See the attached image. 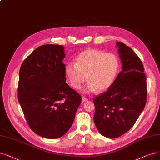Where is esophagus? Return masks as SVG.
<instances>
[{
  "mask_svg": "<svg viewBox=\"0 0 160 160\" xmlns=\"http://www.w3.org/2000/svg\"><path fill=\"white\" fill-rule=\"evenodd\" d=\"M88 101V99L86 98L85 97L83 96V97H82V102H86V101Z\"/></svg>",
  "mask_w": 160,
  "mask_h": 160,
  "instance_id": "esophagus-1",
  "label": "esophagus"
}]
</instances>
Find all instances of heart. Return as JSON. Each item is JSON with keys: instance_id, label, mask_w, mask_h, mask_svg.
Wrapping results in <instances>:
<instances>
[{"instance_id": "heart-1", "label": "heart", "mask_w": 160, "mask_h": 160, "mask_svg": "<svg viewBox=\"0 0 160 160\" xmlns=\"http://www.w3.org/2000/svg\"><path fill=\"white\" fill-rule=\"evenodd\" d=\"M119 60L116 55L96 49H88L81 52L76 63H68L64 71L71 86L80 88L87 79L88 82L82 88V92L89 94L97 91H105L113 84L119 69Z\"/></svg>"}]
</instances>
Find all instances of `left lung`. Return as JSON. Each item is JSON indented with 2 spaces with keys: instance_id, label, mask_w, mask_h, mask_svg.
<instances>
[{
  "instance_id": "8db88e82",
  "label": "left lung",
  "mask_w": 160,
  "mask_h": 160,
  "mask_svg": "<svg viewBox=\"0 0 160 160\" xmlns=\"http://www.w3.org/2000/svg\"><path fill=\"white\" fill-rule=\"evenodd\" d=\"M122 71L107 91L93 99V117L99 133L108 138L118 137L128 131L145 107L147 79L141 59L126 44L116 42Z\"/></svg>"
}]
</instances>
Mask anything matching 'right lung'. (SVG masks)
<instances>
[{
	"label": "right lung",
	"mask_w": 160,
	"mask_h": 160,
	"mask_svg": "<svg viewBox=\"0 0 160 160\" xmlns=\"http://www.w3.org/2000/svg\"><path fill=\"white\" fill-rule=\"evenodd\" d=\"M61 45L46 44L34 50L21 66L18 101L36 134L50 139L70 129L82 101L66 83Z\"/></svg>",
	"instance_id": "1"
}]
</instances>
